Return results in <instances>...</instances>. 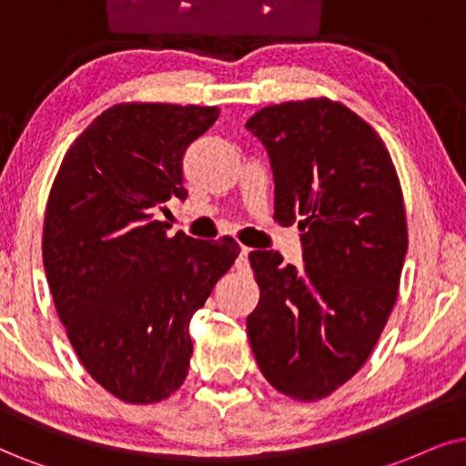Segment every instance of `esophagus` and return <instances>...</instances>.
Returning a JSON list of instances; mask_svg holds the SVG:
<instances>
[{
  "mask_svg": "<svg viewBox=\"0 0 466 466\" xmlns=\"http://www.w3.org/2000/svg\"><path fill=\"white\" fill-rule=\"evenodd\" d=\"M249 247H240V256H238V268H249Z\"/></svg>",
  "mask_w": 466,
  "mask_h": 466,
  "instance_id": "1",
  "label": "esophagus"
}]
</instances>
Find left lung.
Returning <instances> with one entry per match:
<instances>
[{"mask_svg": "<svg viewBox=\"0 0 466 466\" xmlns=\"http://www.w3.org/2000/svg\"><path fill=\"white\" fill-rule=\"evenodd\" d=\"M245 127L268 152L275 219L301 217L305 260L249 253L260 301L247 333L264 379L311 402L359 372L396 305L409 245L402 187L382 139L341 103L268 105Z\"/></svg>", "mask_w": 466, "mask_h": 466, "instance_id": "obj_1", "label": "left lung"}]
</instances>
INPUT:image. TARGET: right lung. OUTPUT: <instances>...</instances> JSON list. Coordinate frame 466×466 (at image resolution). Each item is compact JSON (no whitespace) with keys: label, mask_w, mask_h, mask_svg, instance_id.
I'll return each mask as SVG.
<instances>
[{"label":"right lung","mask_w":466,"mask_h":466,"mask_svg":"<svg viewBox=\"0 0 466 466\" xmlns=\"http://www.w3.org/2000/svg\"><path fill=\"white\" fill-rule=\"evenodd\" d=\"M217 107L120 103L73 141L53 180L43 260L57 316L98 385L128 404L169 398L187 379L189 320L238 256L157 217L187 198L182 157Z\"/></svg>","instance_id":"add662e5"}]
</instances>
